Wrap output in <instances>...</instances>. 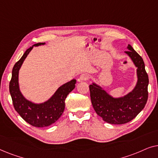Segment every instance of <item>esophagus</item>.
I'll use <instances>...</instances> for the list:
<instances>
[{
	"label": "esophagus",
	"mask_w": 158,
	"mask_h": 158,
	"mask_svg": "<svg viewBox=\"0 0 158 158\" xmlns=\"http://www.w3.org/2000/svg\"><path fill=\"white\" fill-rule=\"evenodd\" d=\"M88 79V76L86 74H82L80 75L79 81H85Z\"/></svg>",
	"instance_id": "1"
}]
</instances>
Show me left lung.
<instances>
[{
	"label": "left lung",
	"mask_w": 158,
	"mask_h": 158,
	"mask_svg": "<svg viewBox=\"0 0 158 158\" xmlns=\"http://www.w3.org/2000/svg\"><path fill=\"white\" fill-rule=\"evenodd\" d=\"M127 49L125 53L137 68V84L130 93L120 98H114L96 83L89 85L95 111L104 122L111 124H126L132 120L144 109L148 98L149 78L143 60L130 44Z\"/></svg>",
	"instance_id": "obj_1"
}]
</instances>
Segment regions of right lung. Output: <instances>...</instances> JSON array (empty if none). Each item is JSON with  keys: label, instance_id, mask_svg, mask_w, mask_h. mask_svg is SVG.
I'll list each match as a JSON object with an SVG mask.
<instances>
[{"label": "right lung", "instance_id": "right-lung-1", "mask_svg": "<svg viewBox=\"0 0 158 158\" xmlns=\"http://www.w3.org/2000/svg\"><path fill=\"white\" fill-rule=\"evenodd\" d=\"M44 44L37 43L27 49L21 59L14 64L9 83V91L15 110L23 120L35 127H48L57 122L64 110L66 97L74 89L76 83V80L73 79L63 84L49 100L42 103H34L23 97L19 89V70L32 48Z\"/></svg>", "mask_w": 158, "mask_h": 158}]
</instances>
